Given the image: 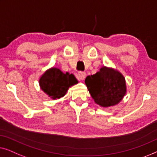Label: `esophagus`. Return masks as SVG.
I'll list each match as a JSON object with an SVG mask.
<instances>
[{
    "label": "esophagus",
    "instance_id": "1",
    "mask_svg": "<svg viewBox=\"0 0 157 157\" xmlns=\"http://www.w3.org/2000/svg\"><path fill=\"white\" fill-rule=\"evenodd\" d=\"M78 79H80V80H83L86 78V73L85 72H78Z\"/></svg>",
    "mask_w": 157,
    "mask_h": 157
}]
</instances>
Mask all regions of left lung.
<instances>
[{"label": "left lung", "instance_id": "obj_1", "mask_svg": "<svg viewBox=\"0 0 157 157\" xmlns=\"http://www.w3.org/2000/svg\"><path fill=\"white\" fill-rule=\"evenodd\" d=\"M85 82L94 102L101 107L117 105L127 92L123 75L114 68L105 66L94 75L87 76Z\"/></svg>", "mask_w": 157, "mask_h": 157}]
</instances>
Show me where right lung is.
Wrapping results in <instances>:
<instances>
[{"label":"right lung","mask_w":157,"mask_h":157,"mask_svg":"<svg viewBox=\"0 0 157 157\" xmlns=\"http://www.w3.org/2000/svg\"><path fill=\"white\" fill-rule=\"evenodd\" d=\"M78 83L74 75L63 73L59 68L51 67L39 79L40 89L52 100L63 98L71 86Z\"/></svg>","instance_id":"right-lung-1"}]
</instances>
